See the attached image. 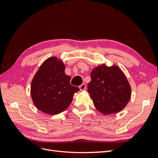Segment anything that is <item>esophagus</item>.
<instances>
[{
	"mask_svg": "<svg viewBox=\"0 0 158 158\" xmlns=\"http://www.w3.org/2000/svg\"><path fill=\"white\" fill-rule=\"evenodd\" d=\"M79 88H80V89L81 91H83V90H85V88H86V85H85V84H82V85H80V87H79Z\"/></svg>",
	"mask_w": 158,
	"mask_h": 158,
	"instance_id": "1",
	"label": "esophagus"
}]
</instances>
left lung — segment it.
<instances>
[{
    "mask_svg": "<svg viewBox=\"0 0 158 158\" xmlns=\"http://www.w3.org/2000/svg\"><path fill=\"white\" fill-rule=\"evenodd\" d=\"M88 92L94 107L103 114L121 111L131 98V87L117 65L99 64L91 73Z\"/></svg>",
    "mask_w": 158,
    "mask_h": 158,
    "instance_id": "left-lung-1",
    "label": "left lung"
}]
</instances>
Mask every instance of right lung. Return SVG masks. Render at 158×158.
I'll return each instance as SVG.
<instances>
[{
	"mask_svg": "<svg viewBox=\"0 0 158 158\" xmlns=\"http://www.w3.org/2000/svg\"><path fill=\"white\" fill-rule=\"evenodd\" d=\"M66 65L56 56L46 59L31 80L30 93L33 104L40 111L57 114L67 109L74 94L80 91L70 84Z\"/></svg>",
	"mask_w": 158,
	"mask_h": 158,
	"instance_id": "right-lung-1",
	"label": "right lung"
}]
</instances>
